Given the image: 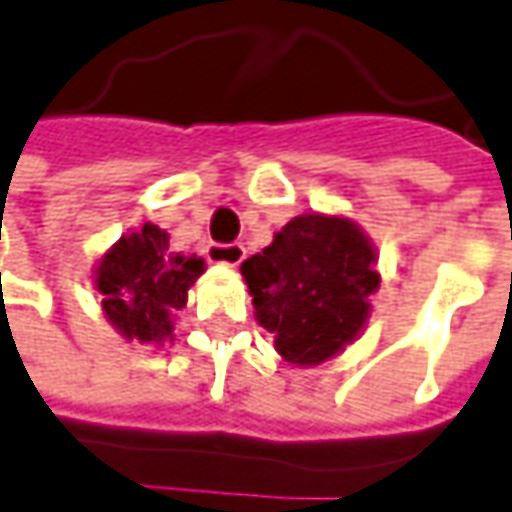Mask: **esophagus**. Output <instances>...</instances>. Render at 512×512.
Instances as JSON below:
<instances>
[{
	"label": "esophagus",
	"instance_id": "1",
	"mask_svg": "<svg viewBox=\"0 0 512 512\" xmlns=\"http://www.w3.org/2000/svg\"><path fill=\"white\" fill-rule=\"evenodd\" d=\"M245 253H247L245 245H239V242H233V245H210L207 247V259H210V262H216V265H227V267L242 265Z\"/></svg>",
	"mask_w": 512,
	"mask_h": 512
}]
</instances>
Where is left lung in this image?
<instances>
[{"label": "left lung", "mask_w": 512, "mask_h": 512, "mask_svg": "<svg viewBox=\"0 0 512 512\" xmlns=\"http://www.w3.org/2000/svg\"><path fill=\"white\" fill-rule=\"evenodd\" d=\"M376 265V245L353 219L302 213L242 262V279L276 353L290 367H316L364 333L382 285Z\"/></svg>", "instance_id": "8db88e82"}]
</instances>
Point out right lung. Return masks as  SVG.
I'll use <instances>...</instances> for the list:
<instances>
[{
    "label": "right lung",
    "mask_w": 512,
    "mask_h": 512,
    "mask_svg": "<svg viewBox=\"0 0 512 512\" xmlns=\"http://www.w3.org/2000/svg\"><path fill=\"white\" fill-rule=\"evenodd\" d=\"M207 270L205 259L170 250L168 230L142 225L110 245L93 267L102 313L125 342L165 347L173 342L176 310Z\"/></svg>",
    "instance_id": "obj_1"
}]
</instances>
